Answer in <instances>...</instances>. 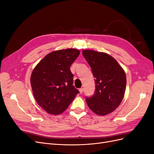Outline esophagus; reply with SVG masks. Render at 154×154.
I'll use <instances>...</instances> for the list:
<instances>
[{"mask_svg":"<svg viewBox=\"0 0 154 154\" xmlns=\"http://www.w3.org/2000/svg\"><path fill=\"white\" fill-rule=\"evenodd\" d=\"M83 88H80V89H79V92H80V94H82V93L83 92Z\"/></svg>","mask_w":154,"mask_h":154,"instance_id":"esophagus-1","label":"esophagus"}]
</instances>
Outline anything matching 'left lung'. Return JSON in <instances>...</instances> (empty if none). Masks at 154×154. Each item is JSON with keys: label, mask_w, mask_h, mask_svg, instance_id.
<instances>
[{"label": "left lung", "mask_w": 154, "mask_h": 154, "mask_svg": "<svg viewBox=\"0 0 154 154\" xmlns=\"http://www.w3.org/2000/svg\"><path fill=\"white\" fill-rule=\"evenodd\" d=\"M82 53L95 78V93L87 98L88 106L99 116L112 112L122 103L125 95L127 85L125 71L109 54L89 49L83 50Z\"/></svg>", "instance_id": "8db88e82"}]
</instances>
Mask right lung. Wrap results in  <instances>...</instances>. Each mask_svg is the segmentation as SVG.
I'll return each instance as SVG.
<instances>
[{
  "label": "right lung",
  "instance_id": "right-lung-1",
  "mask_svg": "<svg viewBox=\"0 0 154 154\" xmlns=\"http://www.w3.org/2000/svg\"><path fill=\"white\" fill-rule=\"evenodd\" d=\"M80 53L73 48L53 51L32 70L30 82L34 97L48 114L63 113L79 93L72 85L70 67Z\"/></svg>",
  "mask_w": 154,
  "mask_h": 154
}]
</instances>
